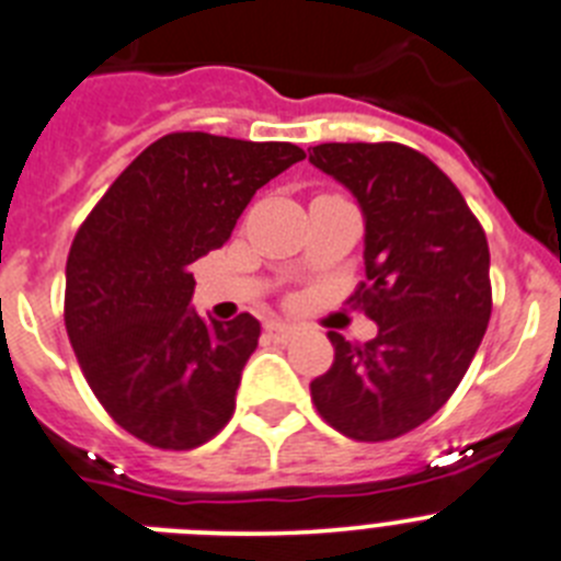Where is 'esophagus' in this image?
Returning a JSON list of instances; mask_svg holds the SVG:
<instances>
[{"mask_svg":"<svg viewBox=\"0 0 561 561\" xmlns=\"http://www.w3.org/2000/svg\"><path fill=\"white\" fill-rule=\"evenodd\" d=\"M266 334H270L275 342H289L291 336L297 334V325L280 323V320H275V323L266 325Z\"/></svg>","mask_w":561,"mask_h":561,"instance_id":"34e87169","label":"esophagus"}]
</instances>
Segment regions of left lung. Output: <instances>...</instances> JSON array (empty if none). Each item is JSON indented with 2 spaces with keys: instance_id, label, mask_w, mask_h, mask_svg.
Here are the masks:
<instances>
[{
  "instance_id": "left-lung-1",
  "label": "left lung",
  "mask_w": 561,
  "mask_h": 561,
  "mask_svg": "<svg viewBox=\"0 0 561 561\" xmlns=\"http://www.w3.org/2000/svg\"><path fill=\"white\" fill-rule=\"evenodd\" d=\"M309 162L354 193L365 219V284L351 304L379 325L365 345L336 331L311 381L317 413L354 440H390L438 413L492 317L489 244L458 187L401 142H323Z\"/></svg>"
}]
</instances>
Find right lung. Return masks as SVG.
Instances as JSON below:
<instances>
[{
  "instance_id": "obj_1",
  "label": "right lung",
  "mask_w": 561,
  "mask_h": 561,
  "mask_svg": "<svg viewBox=\"0 0 561 561\" xmlns=\"http://www.w3.org/2000/svg\"><path fill=\"white\" fill-rule=\"evenodd\" d=\"M304 157L291 142L165 134L81 225L64 323L92 393L134 438L193 449L232 419L261 323L196 314L191 264L225 247L257 187Z\"/></svg>"
}]
</instances>
